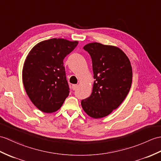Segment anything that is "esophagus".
I'll use <instances>...</instances> for the list:
<instances>
[{
	"instance_id": "esophagus-1",
	"label": "esophagus",
	"mask_w": 161,
	"mask_h": 161,
	"mask_svg": "<svg viewBox=\"0 0 161 161\" xmlns=\"http://www.w3.org/2000/svg\"><path fill=\"white\" fill-rule=\"evenodd\" d=\"M77 86H78L77 84H73L72 86V88H73V91H75V90L77 88Z\"/></svg>"
}]
</instances>
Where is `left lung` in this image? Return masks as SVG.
Returning a JSON list of instances; mask_svg holds the SVG:
<instances>
[{"instance_id": "obj_1", "label": "left lung", "mask_w": 161, "mask_h": 161, "mask_svg": "<svg viewBox=\"0 0 161 161\" xmlns=\"http://www.w3.org/2000/svg\"><path fill=\"white\" fill-rule=\"evenodd\" d=\"M84 49L91 57L95 81L91 96L81 104L90 117L102 118L117 109L128 95L132 81L131 64L124 52L114 46L92 42Z\"/></svg>"}]
</instances>
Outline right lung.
<instances>
[{
    "mask_svg": "<svg viewBox=\"0 0 161 161\" xmlns=\"http://www.w3.org/2000/svg\"><path fill=\"white\" fill-rule=\"evenodd\" d=\"M77 41L53 38L42 41L29 52L22 69V81L32 103L51 113L61 108L69 94L63 60L77 45Z\"/></svg>",
    "mask_w": 161,
    "mask_h": 161,
    "instance_id": "1",
    "label": "right lung"
}]
</instances>
